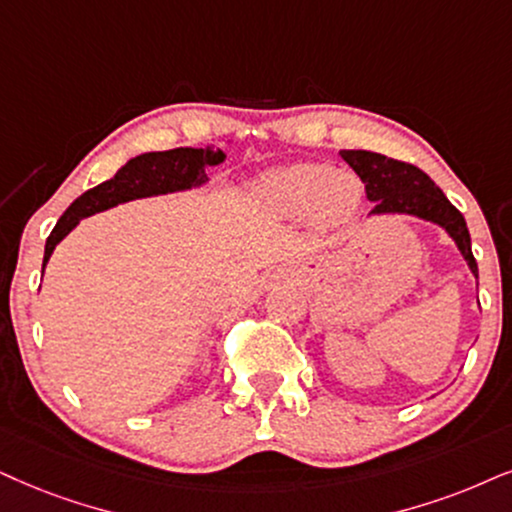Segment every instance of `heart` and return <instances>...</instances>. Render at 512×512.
Instances as JSON below:
<instances>
[{
	"label": "heart",
	"mask_w": 512,
	"mask_h": 512,
	"mask_svg": "<svg viewBox=\"0 0 512 512\" xmlns=\"http://www.w3.org/2000/svg\"><path fill=\"white\" fill-rule=\"evenodd\" d=\"M262 196L288 217L312 215L323 229L347 224L357 215L364 198V186L357 174L331 170L321 163L288 165L264 174Z\"/></svg>",
	"instance_id": "heart-1"
}]
</instances>
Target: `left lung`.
Here are the masks:
<instances>
[{"label":"left lung","mask_w":512,"mask_h":512,"mask_svg":"<svg viewBox=\"0 0 512 512\" xmlns=\"http://www.w3.org/2000/svg\"><path fill=\"white\" fill-rule=\"evenodd\" d=\"M340 155L366 184V198L373 203L371 217L411 215L442 226L456 243V248L461 250L472 276L477 278V262L472 257L468 224L428 174L418 170L416 165L401 163V160L373 151H340Z\"/></svg>","instance_id":"8db88e82"}]
</instances>
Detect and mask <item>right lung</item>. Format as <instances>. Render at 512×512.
<instances>
[{
	"label": "right lung",
	"instance_id": "obj_1",
	"mask_svg": "<svg viewBox=\"0 0 512 512\" xmlns=\"http://www.w3.org/2000/svg\"><path fill=\"white\" fill-rule=\"evenodd\" d=\"M224 151H215L212 146L205 148H172V151L141 153L137 158L127 160L115 172L113 179L103 181L94 189L84 191L70 208L58 219L54 231L44 245L42 271L47 267L51 252L70 231L80 224V219L92 217L96 212L115 208L129 200L165 196L174 191L198 189L208 181V167L224 163Z\"/></svg>",
	"mask_w": 512,
	"mask_h": 512
}]
</instances>
